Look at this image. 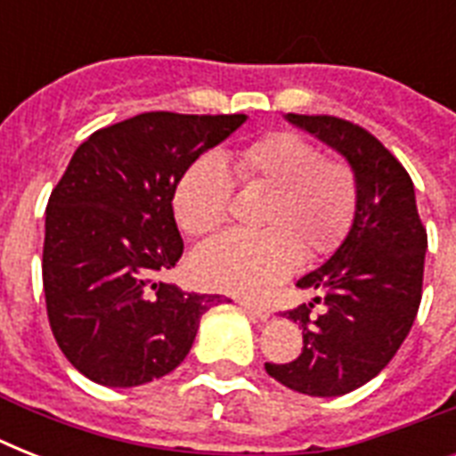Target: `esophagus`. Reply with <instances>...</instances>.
Listing matches in <instances>:
<instances>
[{
  "label": "esophagus",
  "instance_id": "1",
  "mask_svg": "<svg viewBox=\"0 0 456 456\" xmlns=\"http://www.w3.org/2000/svg\"><path fill=\"white\" fill-rule=\"evenodd\" d=\"M243 305V310L250 312L253 317L257 319H270L272 317V312L267 310V307H263V305H253V303H241Z\"/></svg>",
  "mask_w": 456,
  "mask_h": 456
}]
</instances>
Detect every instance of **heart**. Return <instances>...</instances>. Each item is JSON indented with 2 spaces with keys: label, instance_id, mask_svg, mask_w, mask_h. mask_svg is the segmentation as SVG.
Returning a JSON list of instances; mask_svg holds the SVG:
<instances>
[{
  "label": "heart",
  "instance_id": "obj_1",
  "mask_svg": "<svg viewBox=\"0 0 456 456\" xmlns=\"http://www.w3.org/2000/svg\"><path fill=\"white\" fill-rule=\"evenodd\" d=\"M246 189L267 191L260 232H232L196 250L193 277L208 289L263 298L298 265L338 248L357 213V175L340 156H324L296 132H267L232 156ZM234 203V179L215 156L193 160L172 191L175 220L189 236L224 227Z\"/></svg>",
  "mask_w": 456,
  "mask_h": 456
}]
</instances>
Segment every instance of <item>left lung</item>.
I'll return each mask as SVG.
<instances>
[{
	"label": "left lung",
	"instance_id": "8db88e82",
	"mask_svg": "<svg viewBox=\"0 0 456 456\" xmlns=\"http://www.w3.org/2000/svg\"><path fill=\"white\" fill-rule=\"evenodd\" d=\"M286 118L350 160L357 213L336 256L298 281L322 305V313L314 303L289 312L303 329V350L265 369L305 395H346L371 381L407 338L424 291L428 236L410 172L371 132L336 116Z\"/></svg>",
	"mask_w": 456,
	"mask_h": 456
}]
</instances>
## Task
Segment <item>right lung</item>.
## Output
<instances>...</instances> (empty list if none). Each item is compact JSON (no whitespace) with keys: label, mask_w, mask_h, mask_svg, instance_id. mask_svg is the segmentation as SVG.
Masks as SVG:
<instances>
[{"label":"right lung","mask_w":456,"mask_h":456,"mask_svg":"<svg viewBox=\"0 0 456 456\" xmlns=\"http://www.w3.org/2000/svg\"><path fill=\"white\" fill-rule=\"evenodd\" d=\"M246 120L151 110L77 146L46 203L42 284L61 353L89 381L130 388L182 364L222 296L163 284L184 253L172 191Z\"/></svg>","instance_id":"right-lung-1"}]
</instances>
